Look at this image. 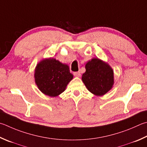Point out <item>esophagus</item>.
<instances>
[{
  "instance_id": "esophagus-1",
  "label": "esophagus",
  "mask_w": 147,
  "mask_h": 147,
  "mask_svg": "<svg viewBox=\"0 0 147 147\" xmlns=\"http://www.w3.org/2000/svg\"><path fill=\"white\" fill-rule=\"evenodd\" d=\"M74 75L76 77H79V76H80V72H74Z\"/></svg>"
}]
</instances>
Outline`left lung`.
Masks as SVG:
<instances>
[{"instance_id":"8db88e82","label":"left lung","mask_w":147,"mask_h":147,"mask_svg":"<svg viewBox=\"0 0 147 147\" xmlns=\"http://www.w3.org/2000/svg\"><path fill=\"white\" fill-rule=\"evenodd\" d=\"M82 82L89 91L98 96L108 92L114 84V71L108 63L98 58L88 61Z\"/></svg>"}]
</instances>
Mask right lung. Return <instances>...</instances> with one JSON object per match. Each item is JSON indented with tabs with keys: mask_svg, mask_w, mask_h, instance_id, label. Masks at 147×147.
Here are the masks:
<instances>
[{
	"mask_svg": "<svg viewBox=\"0 0 147 147\" xmlns=\"http://www.w3.org/2000/svg\"><path fill=\"white\" fill-rule=\"evenodd\" d=\"M34 82L45 95L56 97L65 90L73 78L69 66L53 58L42 59L34 69Z\"/></svg>",
	"mask_w": 147,
	"mask_h": 147,
	"instance_id": "add662e5",
	"label": "right lung"
}]
</instances>
